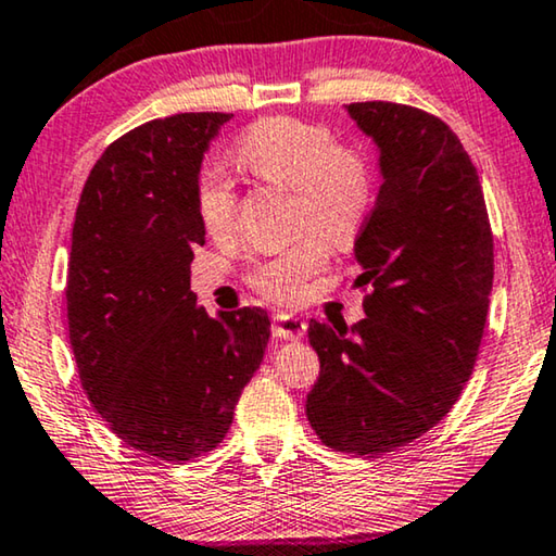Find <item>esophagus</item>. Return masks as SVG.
Returning a JSON list of instances; mask_svg holds the SVG:
<instances>
[{
    "instance_id": "esophagus-1",
    "label": "esophagus",
    "mask_w": 556,
    "mask_h": 556,
    "mask_svg": "<svg viewBox=\"0 0 556 556\" xmlns=\"http://www.w3.org/2000/svg\"><path fill=\"white\" fill-rule=\"evenodd\" d=\"M271 333H275L277 339H285V341H296L302 339L306 333V324L299 319L296 314H275V319H271Z\"/></svg>"
}]
</instances>
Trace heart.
I'll use <instances>...</instances> for the list:
<instances>
[{
    "label": "heart",
    "instance_id": "1",
    "mask_svg": "<svg viewBox=\"0 0 556 556\" xmlns=\"http://www.w3.org/2000/svg\"><path fill=\"white\" fill-rule=\"evenodd\" d=\"M235 161L262 182L296 192L299 227L320 235L287 247L250 271V287L275 302H294L304 281L329 260V243L351 242L371 213L376 198L374 161L356 146H339L321 123L271 116L250 126L237 140ZM235 185L219 170H205L198 180V215L215 240L230 237L237 227ZM327 239L324 241L323 237Z\"/></svg>",
    "mask_w": 556,
    "mask_h": 556
}]
</instances>
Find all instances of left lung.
Segmentation results:
<instances>
[{"mask_svg": "<svg viewBox=\"0 0 556 556\" xmlns=\"http://www.w3.org/2000/svg\"><path fill=\"white\" fill-rule=\"evenodd\" d=\"M378 146L381 190L356 237L366 319L309 321L321 374L306 418L339 453L381 455L428 433L468 383L488 319L492 230L478 170L438 116L349 103Z\"/></svg>", "mask_w": 556, "mask_h": 556, "instance_id": "obj_1", "label": "left lung"}]
</instances>
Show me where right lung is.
<instances>
[{"instance_id": "1", "label": "right lung", "mask_w": 556, "mask_h": 556, "mask_svg": "<svg viewBox=\"0 0 556 556\" xmlns=\"http://www.w3.org/2000/svg\"><path fill=\"white\" fill-rule=\"evenodd\" d=\"M232 113H175L105 148L76 207L68 341L88 401L123 443L185 463L223 443L269 341L260 306L215 319L190 292L205 244L198 175Z\"/></svg>"}]
</instances>
